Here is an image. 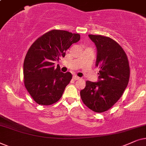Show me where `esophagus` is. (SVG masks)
<instances>
[{
	"instance_id": "34e87169",
	"label": "esophagus",
	"mask_w": 146,
	"mask_h": 146,
	"mask_svg": "<svg viewBox=\"0 0 146 146\" xmlns=\"http://www.w3.org/2000/svg\"><path fill=\"white\" fill-rule=\"evenodd\" d=\"M73 79H74V80H78V79H80V77H78V76H77V75H73Z\"/></svg>"
}]
</instances>
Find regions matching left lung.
Listing matches in <instances>:
<instances>
[{"mask_svg": "<svg viewBox=\"0 0 146 146\" xmlns=\"http://www.w3.org/2000/svg\"><path fill=\"white\" fill-rule=\"evenodd\" d=\"M97 48L98 82L86 81L81 100L93 111H106L119 100L127 86L129 66L127 55L117 42L108 36L89 35Z\"/></svg>", "mask_w": 146, "mask_h": 146, "instance_id": "obj_1", "label": "left lung"}]
</instances>
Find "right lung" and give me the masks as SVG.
Here are the masks:
<instances>
[{
    "label": "right lung",
    "mask_w": 146,
    "mask_h": 146,
    "mask_svg": "<svg viewBox=\"0 0 146 146\" xmlns=\"http://www.w3.org/2000/svg\"><path fill=\"white\" fill-rule=\"evenodd\" d=\"M79 40V34L52 30L38 38L29 48L23 64L24 83L38 104L49 106L61 98L72 75L61 72L54 61L65 57L66 50Z\"/></svg>",
    "instance_id": "add662e5"
}]
</instances>
